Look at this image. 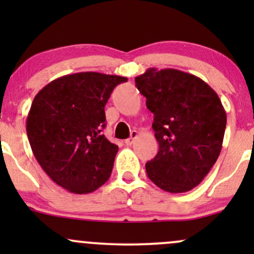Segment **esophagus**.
I'll list each match as a JSON object with an SVG mask.
<instances>
[{
  "label": "esophagus",
  "mask_w": 254,
  "mask_h": 254,
  "mask_svg": "<svg viewBox=\"0 0 254 254\" xmlns=\"http://www.w3.org/2000/svg\"><path fill=\"white\" fill-rule=\"evenodd\" d=\"M137 136H138V132H137V131H132V132H131L130 138L125 139V144H127V145L132 144L133 142H135V139L137 138Z\"/></svg>",
  "instance_id": "1"
}]
</instances>
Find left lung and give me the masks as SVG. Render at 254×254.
<instances>
[{
    "instance_id": "1",
    "label": "left lung",
    "mask_w": 254,
    "mask_h": 254,
    "mask_svg": "<svg viewBox=\"0 0 254 254\" xmlns=\"http://www.w3.org/2000/svg\"><path fill=\"white\" fill-rule=\"evenodd\" d=\"M154 113L159 151L145 164L148 178L161 190L183 193L204 179L216 162L227 116L214 89L177 69H148L135 78Z\"/></svg>"
}]
</instances>
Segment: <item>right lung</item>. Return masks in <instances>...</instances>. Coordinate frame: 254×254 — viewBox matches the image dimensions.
I'll list each match as a JSON object with an SVG mask.
<instances>
[{
  "instance_id": "add662e5",
  "label": "right lung",
  "mask_w": 254,
  "mask_h": 254,
  "mask_svg": "<svg viewBox=\"0 0 254 254\" xmlns=\"http://www.w3.org/2000/svg\"><path fill=\"white\" fill-rule=\"evenodd\" d=\"M127 77L86 71L46 84L26 122L37 161L57 185L72 193L95 191L109 180L118 145L101 133L105 105Z\"/></svg>"
}]
</instances>
